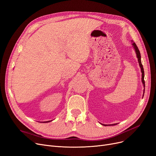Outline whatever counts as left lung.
<instances>
[{
  "mask_svg": "<svg viewBox=\"0 0 156 156\" xmlns=\"http://www.w3.org/2000/svg\"><path fill=\"white\" fill-rule=\"evenodd\" d=\"M131 42H132V45L133 46V48H134V50H135V52H136V57H137V58H138V63H139L140 67V68H141V73H142V75H141V76H142V78H141V81H142V83H143L144 86V87H145V81H144V76H145V75H144V69L143 65H142L141 62V55H140V51H139V50H138V48L137 47V46H136V43H134V42H133V41H131ZM144 92H145V90H144V95H143V96H144ZM103 126H108V125H105V124H103ZM110 125H113V126H114V125H116V124H110Z\"/></svg>",
  "mask_w": 156,
  "mask_h": 156,
  "instance_id": "8db88e82",
  "label": "left lung"
}]
</instances>
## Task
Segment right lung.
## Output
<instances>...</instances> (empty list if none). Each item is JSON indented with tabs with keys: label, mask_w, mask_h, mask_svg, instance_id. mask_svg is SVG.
Here are the masks:
<instances>
[{
	"label": "right lung",
	"mask_w": 156,
	"mask_h": 156,
	"mask_svg": "<svg viewBox=\"0 0 156 156\" xmlns=\"http://www.w3.org/2000/svg\"><path fill=\"white\" fill-rule=\"evenodd\" d=\"M51 120H49V121H46V122H45V123H46V122H51Z\"/></svg>",
	"instance_id": "right-lung-1"
}]
</instances>
